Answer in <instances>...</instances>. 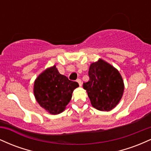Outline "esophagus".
I'll return each instance as SVG.
<instances>
[{"label": "esophagus", "mask_w": 151, "mask_h": 151, "mask_svg": "<svg viewBox=\"0 0 151 151\" xmlns=\"http://www.w3.org/2000/svg\"><path fill=\"white\" fill-rule=\"evenodd\" d=\"M77 81L78 82V84H79V86H81V81L80 79H79V78H78V79H77Z\"/></svg>", "instance_id": "34e87169"}]
</instances>
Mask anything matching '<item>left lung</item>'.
I'll list each match as a JSON object with an SVG mask.
<instances>
[{"instance_id": "obj_1", "label": "left lung", "mask_w": 151, "mask_h": 151, "mask_svg": "<svg viewBox=\"0 0 151 151\" xmlns=\"http://www.w3.org/2000/svg\"><path fill=\"white\" fill-rule=\"evenodd\" d=\"M89 80L83 84L91 105L99 111L113 109L124 93L122 77L116 69L102 60L92 63L89 70Z\"/></svg>"}]
</instances>
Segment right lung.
<instances>
[{"mask_svg":"<svg viewBox=\"0 0 151 151\" xmlns=\"http://www.w3.org/2000/svg\"><path fill=\"white\" fill-rule=\"evenodd\" d=\"M78 86L77 81L69 80L53 66L36 79L34 94L40 106L50 114H58L65 110L72 99L74 89Z\"/></svg>","mask_w":151,"mask_h":151,"instance_id":"add662e5","label":"right lung"}]
</instances>
